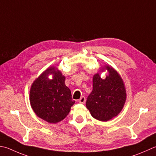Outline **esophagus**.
Instances as JSON below:
<instances>
[{
	"mask_svg": "<svg viewBox=\"0 0 156 156\" xmlns=\"http://www.w3.org/2000/svg\"><path fill=\"white\" fill-rule=\"evenodd\" d=\"M78 102L80 103H85V102H86V99H85V97L84 96H82L80 97V99L78 100Z\"/></svg>",
	"mask_w": 156,
	"mask_h": 156,
	"instance_id": "esophagus-1",
	"label": "esophagus"
}]
</instances>
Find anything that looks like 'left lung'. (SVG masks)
I'll return each mask as SVG.
<instances>
[{"label": "left lung", "instance_id": "left-lung-1", "mask_svg": "<svg viewBox=\"0 0 156 156\" xmlns=\"http://www.w3.org/2000/svg\"><path fill=\"white\" fill-rule=\"evenodd\" d=\"M108 75L101 78L99 73L94 75L93 90L88 96L87 108L92 116L100 121H108L116 116L124 108L126 93L120 74L109 66H105Z\"/></svg>", "mask_w": 156, "mask_h": 156}]
</instances>
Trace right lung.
I'll return each mask as SVG.
<instances>
[{
	"mask_svg": "<svg viewBox=\"0 0 156 156\" xmlns=\"http://www.w3.org/2000/svg\"><path fill=\"white\" fill-rule=\"evenodd\" d=\"M49 75L53 78L49 79ZM66 77L55 67L47 68L34 81L30 91V102L37 116L48 123L63 120L74 104L71 90L65 84Z\"/></svg>",
	"mask_w": 156,
	"mask_h": 156,
	"instance_id": "obj_1",
	"label": "right lung"
}]
</instances>
